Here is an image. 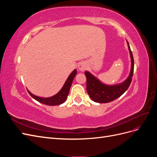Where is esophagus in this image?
I'll list each match as a JSON object with an SVG mask.
<instances>
[{
    "label": "esophagus",
    "instance_id": "34e87169",
    "mask_svg": "<svg viewBox=\"0 0 157 157\" xmlns=\"http://www.w3.org/2000/svg\"><path fill=\"white\" fill-rule=\"evenodd\" d=\"M78 68L80 71H84L87 68V65L86 63L84 62V61H81V62H80L78 65Z\"/></svg>",
    "mask_w": 157,
    "mask_h": 157
}]
</instances>
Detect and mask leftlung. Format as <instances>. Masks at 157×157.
Returning <instances> with one entry per match:
<instances>
[{
  "label": "left lung",
  "instance_id": "1",
  "mask_svg": "<svg viewBox=\"0 0 157 157\" xmlns=\"http://www.w3.org/2000/svg\"><path fill=\"white\" fill-rule=\"evenodd\" d=\"M126 42L130 55L131 69L129 76L124 81L113 85L106 84L103 83L89 71H85L84 73L86 77V90L90 98L94 101L99 103L111 102L122 96L130 86L134 73V63L129 43L127 40Z\"/></svg>",
  "mask_w": 157,
  "mask_h": 157
}]
</instances>
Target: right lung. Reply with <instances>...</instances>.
Wrapping results in <instances>:
<instances>
[{"label":"right lung","instance_id":"right-lung-1","mask_svg":"<svg viewBox=\"0 0 157 157\" xmlns=\"http://www.w3.org/2000/svg\"><path fill=\"white\" fill-rule=\"evenodd\" d=\"M77 69L73 70L72 71V73L69 75L67 80H66V81L64 83L63 87L61 88V89L58 93L55 94L53 96H51L49 98L39 97V96H35L34 94H33L28 90L27 91L33 98H34L37 101L44 104V105H50V106L60 105V104L63 103L66 101V99H67V96L69 93V90L71 86V84H72L73 80L76 75H77Z\"/></svg>","mask_w":157,"mask_h":157}]
</instances>
